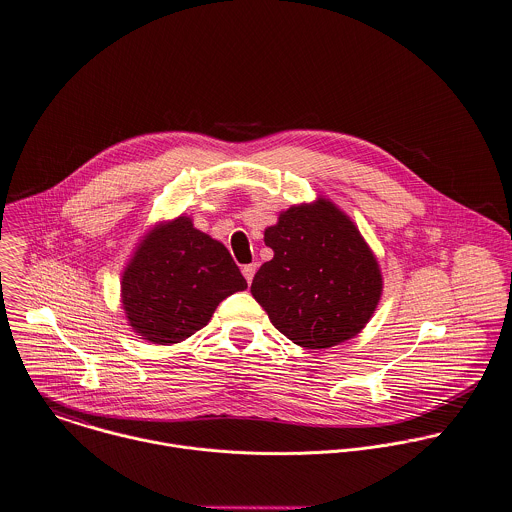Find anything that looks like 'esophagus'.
<instances>
[{
  "label": "esophagus",
  "mask_w": 512,
  "mask_h": 512,
  "mask_svg": "<svg viewBox=\"0 0 512 512\" xmlns=\"http://www.w3.org/2000/svg\"><path fill=\"white\" fill-rule=\"evenodd\" d=\"M255 273H257V263H251V265H245V267H243V277L247 279V283H249V285H251V281H253Z\"/></svg>",
  "instance_id": "obj_1"
}]
</instances>
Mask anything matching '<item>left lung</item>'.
Returning a JSON list of instances; mask_svg holds the SVG:
<instances>
[{
  "label": "left lung",
  "instance_id": "1",
  "mask_svg": "<svg viewBox=\"0 0 512 512\" xmlns=\"http://www.w3.org/2000/svg\"><path fill=\"white\" fill-rule=\"evenodd\" d=\"M273 259L251 283L273 326L320 350L356 336L382 295L378 261L356 225L326 200L293 205L265 229Z\"/></svg>",
  "mask_w": 512,
  "mask_h": 512
}]
</instances>
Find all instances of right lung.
<instances>
[{"label": "right lung", "mask_w": 512, "mask_h": 512, "mask_svg": "<svg viewBox=\"0 0 512 512\" xmlns=\"http://www.w3.org/2000/svg\"><path fill=\"white\" fill-rule=\"evenodd\" d=\"M243 289L247 281L225 245L178 217L140 243L122 277V305L144 340L176 344L204 328L217 305Z\"/></svg>", "instance_id": "right-lung-1"}]
</instances>
